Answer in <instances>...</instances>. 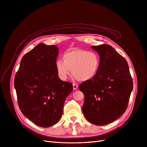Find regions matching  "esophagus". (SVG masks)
<instances>
[{
    "label": "esophagus",
    "instance_id": "esophagus-1",
    "mask_svg": "<svg viewBox=\"0 0 147 147\" xmlns=\"http://www.w3.org/2000/svg\"><path fill=\"white\" fill-rule=\"evenodd\" d=\"M78 87V86L77 84H73V89H74V90H77Z\"/></svg>",
    "mask_w": 147,
    "mask_h": 147
}]
</instances>
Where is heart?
<instances>
[{"instance_id": "1", "label": "heart", "mask_w": 147, "mask_h": 147, "mask_svg": "<svg viewBox=\"0 0 147 147\" xmlns=\"http://www.w3.org/2000/svg\"><path fill=\"white\" fill-rule=\"evenodd\" d=\"M100 64V57L96 52L75 49L64 53L63 61H57L55 67L58 77L61 80H66L72 70L75 78L87 81L95 77Z\"/></svg>"}]
</instances>
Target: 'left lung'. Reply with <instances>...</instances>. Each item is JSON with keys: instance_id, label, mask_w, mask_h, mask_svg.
Returning a JSON list of instances; mask_svg holds the SVG:
<instances>
[{"instance_id": "left-lung-1", "label": "left lung", "mask_w": 147, "mask_h": 147, "mask_svg": "<svg viewBox=\"0 0 147 147\" xmlns=\"http://www.w3.org/2000/svg\"><path fill=\"white\" fill-rule=\"evenodd\" d=\"M100 57L99 71L79 86L84 93L82 110L92 124L104 125L118 119L127 109L133 80L125 58L109 45L92 46Z\"/></svg>"}]
</instances>
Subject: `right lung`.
<instances>
[{
	"mask_svg": "<svg viewBox=\"0 0 147 147\" xmlns=\"http://www.w3.org/2000/svg\"><path fill=\"white\" fill-rule=\"evenodd\" d=\"M58 48L40 43L22 58L14 78L19 108L35 124L55 125L63 115L64 102L72 84L58 77L55 67Z\"/></svg>",
	"mask_w": 147,
	"mask_h": 147,
	"instance_id": "obj_1",
	"label": "right lung"
}]
</instances>
